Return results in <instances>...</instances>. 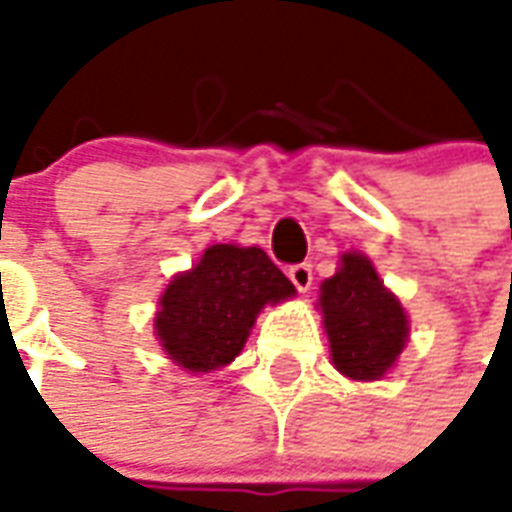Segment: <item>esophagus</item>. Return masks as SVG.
Here are the masks:
<instances>
[{
    "mask_svg": "<svg viewBox=\"0 0 512 512\" xmlns=\"http://www.w3.org/2000/svg\"><path fill=\"white\" fill-rule=\"evenodd\" d=\"M289 281L297 286V292H308L314 273H311V264H292L289 267Z\"/></svg>",
    "mask_w": 512,
    "mask_h": 512,
    "instance_id": "obj_1",
    "label": "esophagus"
}]
</instances>
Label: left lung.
<instances>
[{"mask_svg": "<svg viewBox=\"0 0 512 512\" xmlns=\"http://www.w3.org/2000/svg\"><path fill=\"white\" fill-rule=\"evenodd\" d=\"M333 366L350 380H380L408 342V314L364 253H344L320 286Z\"/></svg>", "mask_w": 512, "mask_h": 512, "instance_id": "8db88e82", "label": "left lung"}]
</instances>
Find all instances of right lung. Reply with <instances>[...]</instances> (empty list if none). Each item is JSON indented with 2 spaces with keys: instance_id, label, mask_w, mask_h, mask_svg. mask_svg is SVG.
Returning a JSON list of instances; mask_svg holds the SVG:
<instances>
[{
  "instance_id": "right-lung-1",
  "label": "right lung",
  "mask_w": 512,
  "mask_h": 512,
  "mask_svg": "<svg viewBox=\"0 0 512 512\" xmlns=\"http://www.w3.org/2000/svg\"><path fill=\"white\" fill-rule=\"evenodd\" d=\"M292 295V281L262 248L209 245L162 292L154 333L173 364L212 372L237 358L264 306Z\"/></svg>"
}]
</instances>
